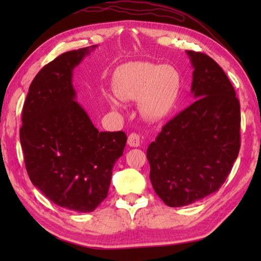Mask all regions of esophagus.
I'll list each match as a JSON object with an SVG mask.
<instances>
[{
  "label": "esophagus",
  "instance_id": "esophagus-1",
  "mask_svg": "<svg viewBox=\"0 0 261 261\" xmlns=\"http://www.w3.org/2000/svg\"><path fill=\"white\" fill-rule=\"evenodd\" d=\"M127 145L131 147H138L140 145V138L137 134H131L127 138Z\"/></svg>",
  "mask_w": 261,
  "mask_h": 261
}]
</instances>
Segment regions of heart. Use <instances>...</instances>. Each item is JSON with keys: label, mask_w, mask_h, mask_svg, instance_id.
Listing matches in <instances>:
<instances>
[{"label": "heart", "mask_w": 261, "mask_h": 261, "mask_svg": "<svg viewBox=\"0 0 261 261\" xmlns=\"http://www.w3.org/2000/svg\"><path fill=\"white\" fill-rule=\"evenodd\" d=\"M116 95H108L114 109L122 100H138V110L145 120L160 122L174 112L182 91V76L173 65L153 62H130L117 70L114 77Z\"/></svg>", "instance_id": "1"}]
</instances>
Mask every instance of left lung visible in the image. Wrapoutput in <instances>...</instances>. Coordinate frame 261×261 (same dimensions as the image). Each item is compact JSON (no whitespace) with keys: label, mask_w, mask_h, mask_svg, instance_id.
<instances>
[{"label":"left lung","mask_w":261,"mask_h":261,"mask_svg":"<svg viewBox=\"0 0 261 261\" xmlns=\"http://www.w3.org/2000/svg\"><path fill=\"white\" fill-rule=\"evenodd\" d=\"M187 54L196 101L162 127L146 153L152 187L169 207L218 191L241 147V107L230 81L210 56Z\"/></svg>","instance_id":"obj_1"}]
</instances>
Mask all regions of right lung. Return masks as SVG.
Listing matches in <instances>:
<instances>
[{"mask_svg": "<svg viewBox=\"0 0 261 261\" xmlns=\"http://www.w3.org/2000/svg\"><path fill=\"white\" fill-rule=\"evenodd\" d=\"M96 45L67 51L31 83L19 137L31 182L50 201L90 213L108 194L126 135L100 132L76 98L72 72Z\"/></svg>", "mask_w": 261, "mask_h": 261, "instance_id": "obj_1", "label": "right lung"}]
</instances>
